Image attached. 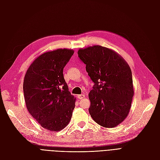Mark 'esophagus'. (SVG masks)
Listing matches in <instances>:
<instances>
[{"instance_id":"esophagus-1","label":"esophagus","mask_w":160,"mask_h":160,"mask_svg":"<svg viewBox=\"0 0 160 160\" xmlns=\"http://www.w3.org/2000/svg\"><path fill=\"white\" fill-rule=\"evenodd\" d=\"M78 98L79 99H82V98H85V95H82V94L79 95H78Z\"/></svg>"}]
</instances>
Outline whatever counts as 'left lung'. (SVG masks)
<instances>
[{
  "mask_svg": "<svg viewBox=\"0 0 160 160\" xmlns=\"http://www.w3.org/2000/svg\"><path fill=\"white\" fill-rule=\"evenodd\" d=\"M78 53L95 83L89 94L92 118L104 128L117 126L127 117L134 96L130 66L118 53L101 46Z\"/></svg>",
  "mask_w": 160,
  "mask_h": 160,
  "instance_id": "8db88e82",
  "label": "left lung"
}]
</instances>
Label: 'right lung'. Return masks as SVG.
Listing matches in <instances>:
<instances>
[{
	"instance_id": "add662e5",
	"label": "right lung",
	"mask_w": 160,
	"mask_h": 160,
	"mask_svg": "<svg viewBox=\"0 0 160 160\" xmlns=\"http://www.w3.org/2000/svg\"><path fill=\"white\" fill-rule=\"evenodd\" d=\"M73 49H58L38 56L28 69L23 90L28 111L43 128L63 130L70 122L76 98L63 78Z\"/></svg>"
}]
</instances>
